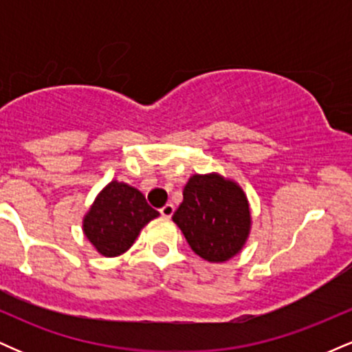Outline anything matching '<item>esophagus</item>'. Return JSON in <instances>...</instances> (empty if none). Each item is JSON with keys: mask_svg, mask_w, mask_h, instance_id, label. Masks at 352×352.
Here are the masks:
<instances>
[{"mask_svg": "<svg viewBox=\"0 0 352 352\" xmlns=\"http://www.w3.org/2000/svg\"><path fill=\"white\" fill-rule=\"evenodd\" d=\"M173 205L172 204H165L162 208H160V215L165 217V218H170L173 215Z\"/></svg>", "mask_w": 352, "mask_h": 352, "instance_id": "34e87169", "label": "esophagus"}]
</instances>
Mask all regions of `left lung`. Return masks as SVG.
Listing matches in <instances>:
<instances>
[{"label":"left lung","instance_id":"1","mask_svg":"<svg viewBox=\"0 0 352 352\" xmlns=\"http://www.w3.org/2000/svg\"><path fill=\"white\" fill-rule=\"evenodd\" d=\"M172 220L190 248L204 260L223 263L240 252L252 227L248 200L240 185L218 173L192 175Z\"/></svg>","mask_w":352,"mask_h":352}]
</instances>
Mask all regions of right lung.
I'll return each mask as SVG.
<instances>
[{"label": "right lung", "instance_id": "obj_1", "mask_svg": "<svg viewBox=\"0 0 352 352\" xmlns=\"http://www.w3.org/2000/svg\"><path fill=\"white\" fill-rule=\"evenodd\" d=\"M159 217L139 190L112 180L96 197L82 221L84 235L104 256H119L134 245L148 221Z\"/></svg>", "mask_w": 352, "mask_h": 352}]
</instances>
